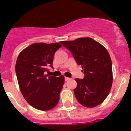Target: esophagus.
Returning a JSON list of instances; mask_svg holds the SVG:
<instances>
[{
	"label": "esophagus",
	"instance_id": "obj_1",
	"mask_svg": "<svg viewBox=\"0 0 131 131\" xmlns=\"http://www.w3.org/2000/svg\"><path fill=\"white\" fill-rule=\"evenodd\" d=\"M69 79H70V78H69V77H65V81H68Z\"/></svg>",
	"mask_w": 131,
	"mask_h": 131
}]
</instances>
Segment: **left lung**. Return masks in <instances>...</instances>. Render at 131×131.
Segmentation results:
<instances>
[{"mask_svg": "<svg viewBox=\"0 0 131 131\" xmlns=\"http://www.w3.org/2000/svg\"><path fill=\"white\" fill-rule=\"evenodd\" d=\"M60 43L71 52L84 72V78L75 79L74 94L83 106L93 107L106 98L113 81L112 63L108 52L101 44L89 37L78 38Z\"/></svg>", "mask_w": 131, "mask_h": 131, "instance_id": "8db88e82", "label": "left lung"}]
</instances>
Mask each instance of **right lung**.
Listing matches in <instances>:
<instances>
[{"label": "right lung", "mask_w": 131, "mask_h": 131, "mask_svg": "<svg viewBox=\"0 0 131 131\" xmlns=\"http://www.w3.org/2000/svg\"><path fill=\"white\" fill-rule=\"evenodd\" d=\"M60 43H34L19 53L16 73L19 89L27 102L35 109L47 111L55 107L64 84V77L46 75L53 68L54 53Z\"/></svg>", "instance_id": "1"}]
</instances>
